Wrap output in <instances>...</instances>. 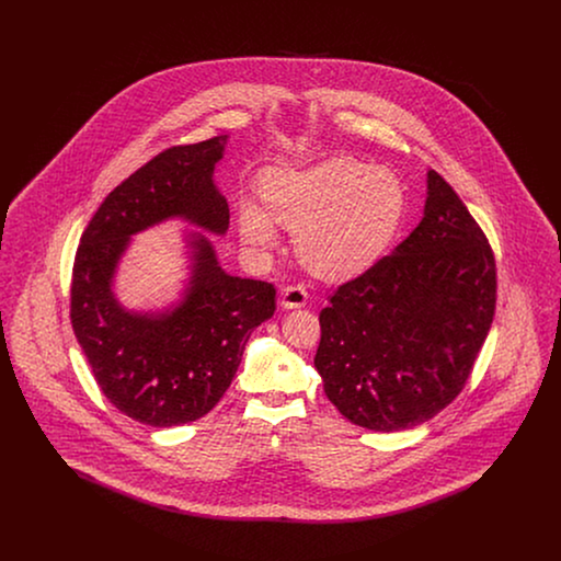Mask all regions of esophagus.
I'll return each instance as SVG.
<instances>
[{"mask_svg":"<svg viewBox=\"0 0 561 561\" xmlns=\"http://www.w3.org/2000/svg\"><path fill=\"white\" fill-rule=\"evenodd\" d=\"M282 309H300L307 305V293L302 286H288L279 294Z\"/></svg>","mask_w":561,"mask_h":561,"instance_id":"1","label":"esophagus"}]
</instances>
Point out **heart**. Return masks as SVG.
<instances>
[{
	"label": "heart",
	"instance_id": "b5f03b06",
	"mask_svg": "<svg viewBox=\"0 0 561 561\" xmlns=\"http://www.w3.org/2000/svg\"><path fill=\"white\" fill-rule=\"evenodd\" d=\"M265 208L240 206L245 245L267 250L277 225L294 231L298 259L321 277H351L374 265L396 240L405 216L400 179L351 158H328L307 168H273L261 183Z\"/></svg>",
	"mask_w": 561,
	"mask_h": 561
}]
</instances>
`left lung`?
Returning a JSON list of instances; mask_svg holds the SVG:
<instances>
[{
  "mask_svg": "<svg viewBox=\"0 0 561 561\" xmlns=\"http://www.w3.org/2000/svg\"><path fill=\"white\" fill-rule=\"evenodd\" d=\"M496 305V265L478 222L427 172L421 222L321 309L316 370L357 427H416L465 387Z\"/></svg>",
  "mask_w": 561,
  "mask_h": 561,
  "instance_id": "left-lung-1",
  "label": "left lung"
}]
</instances>
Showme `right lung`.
<instances>
[{
    "instance_id": "right-lung-1",
    "label": "right lung",
    "mask_w": 561,
    "mask_h": 561,
    "mask_svg": "<svg viewBox=\"0 0 561 561\" xmlns=\"http://www.w3.org/2000/svg\"><path fill=\"white\" fill-rule=\"evenodd\" d=\"M229 136L172 147L113 188L81 236L71 284V323L101 391L151 427L208 414L240 368L250 334L275 311V288L220 267L208 236L229 229V204L214 183ZM168 219L184 230L188 277L160 310H130L114 284L131 238Z\"/></svg>"
}]
</instances>
